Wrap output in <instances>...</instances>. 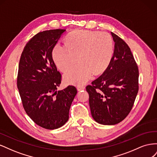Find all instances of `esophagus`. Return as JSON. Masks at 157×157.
I'll return each mask as SVG.
<instances>
[{
	"instance_id": "esophagus-1",
	"label": "esophagus",
	"mask_w": 157,
	"mask_h": 157,
	"mask_svg": "<svg viewBox=\"0 0 157 157\" xmlns=\"http://www.w3.org/2000/svg\"><path fill=\"white\" fill-rule=\"evenodd\" d=\"M77 88H78V90H82L85 89V86L83 84H80L77 86Z\"/></svg>"
}]
</instances>
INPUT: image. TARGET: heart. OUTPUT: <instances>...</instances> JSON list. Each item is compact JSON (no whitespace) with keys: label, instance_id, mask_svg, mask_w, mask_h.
I'll return each instance as SVG.
<instances>
[{"label":"heart","instance_id":"obj_1","mask_svg":"<svg viewBox=\"0 0 157 157\" xmlns=\"http://www.w3.org/2000/svg\"><path fill=\"white\" fill-rule=\"evenodd\" d=\"M113 52V40L108 33L78 30L66 38L65 46L58 44L54 47L53 58L62 72L70 70L78 61L79 63L64 75V80L67 83L81 84L93 73L99 75L105 71Z\"/></svg>","mask_w":157,"mask_h":157}]
</instances>
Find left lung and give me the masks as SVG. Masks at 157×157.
<instances>
[{"label":"left lung","instance_id":"8db88e82","mask_svg":"<svg viewBox=\"0 0 157 157\" xmlns=\"http://www.w3.org/2000/svg\"><path fill=\"white\" fill-rule=\"evenodd\" d=\"M115 49L103 74L86 87L92 116L97 122L114 125L128 115L139 90V70L130 47L111 32Z\"/></svg>","mask_w":157,"mask_h":157}]
</instances>
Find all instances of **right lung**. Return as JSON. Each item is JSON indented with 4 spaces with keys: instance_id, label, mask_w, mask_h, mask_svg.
<instances>
[{
    "instance_id": "right-lung-1",
    "label": "right lung",
    "mask_w": 157,
    "mask_h": 157,
    "mask_svg": "<svg viewBox=\"0 0 157 157\" xmlns=\"http://www.w3.org/2000/svg\"><path fill=\"white\" fill-rule=\"evenodd\" d=\"M65 29L39 32L23 49L19 63L17 86L26 113L37 125L54 130L69 119V109L77 93L69 85L57 91L61 75L52 58V50Z\"/></svg>"
}]
</instances>
